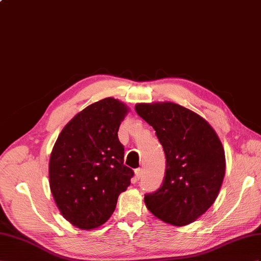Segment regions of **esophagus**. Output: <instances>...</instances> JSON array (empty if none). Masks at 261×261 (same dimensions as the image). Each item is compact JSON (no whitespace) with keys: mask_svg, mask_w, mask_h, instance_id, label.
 Returning a JSON list of instances; mask_svg holds the SVG:
<instances>
[{"mask_svg":"<svg viewBox=\"0 0 261 261\" xmlns=\"http://www.w3.org/2000/svg\"><path fill=\"white\" fill-rule=\"evenodd\" d=\"M143 176V169L142 168H137L135 169V179L138 180L141 177Z\"/></svg>","mask_w":261,"mask_h":261,"instance_id":"1","label":"esophagus"}]
</instances>
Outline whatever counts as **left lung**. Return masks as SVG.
<instances>
[{"mask_svg": "<svg viewBox=\"0 0 261 261\" xmlns=\"http://www.w3.org/2000/svg\"><path fill=\"white\" fill-rule=\"evenodd\" d=\"M135 111L156 130L166 156L162 186L145 195L148 211L174 226H185L205 214L217 198L226 161L213 127L178 104H137Z\"/></svg>", "mask_w": 261, "mask_h": 261, "instance_id": "1", "label": "left lung"}]
</instances>
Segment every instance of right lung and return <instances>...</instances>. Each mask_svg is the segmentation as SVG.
<instances>
[{"label":"right lung","mask_w":261,"mask_h":261,"mask_svg":"<svg viewBox=\"0 0 261 261\" xmlns=\"http://www.w3.org/2000/svg\"><path fill=\"white\" fill-rule=\"evenodd\" d=\"M127 106L113 97L96 101L63 128L49 157V188L66 220L93 229L109 220L134 171L124 165L118 139Z\"/></svg>","instance_id":"1"}]
</instances>
